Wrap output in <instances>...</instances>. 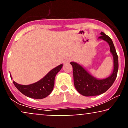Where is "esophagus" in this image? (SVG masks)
<instances>
[{"mask_svg":"<svg viewBox=\"0 0 128 128\" xmlns=\"http://www.w3.org/2000/svg\"><path fill=\"white\" fill-rule=\"evenodd\" d=\"M70 60H70V59H67L66 60V63H69V62H70Z\"/></svg>","mask_w":128,"mask_h":128,"instance_id":"esophagus-1","label":"esophagus"}]
</instances>
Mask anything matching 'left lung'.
Returning a JSON list of instances; mask_svg holds the SVG:
<instances>
[{"label":"left lung","mask_w":128,"mask_h":128,"mask_svg":"<svg viewBox=\"0 0 128 128\" xmlns=\"http://www.w3.org/2000/svg\"><path fill=\"white\" fill-rule=\"evenodd\" d=\"M98 38L107 42L110 46V50L113 56L114 69L112 74L103 80H97L91 75L81 65L75 62H70L73 68L74 86L76 90L82 96L89 97L102 94L109 89L113 85L118 75L119 63L118 56L112 39L103 32Z\"/></svg>","instance_id":"8db88e82"}]
</instances>
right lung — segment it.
Masks as SVG:
<instances>
[{"label": "right lung", "mask_w": 128, "mask_h": 128, "mask_svg": "<svg viewBox=\"0 0 128 128\" xmlns=\"http://www.w3.org/2000/svg\"><path fill=\"white\" fill-rule=\"evenodd\" d=\"M63 64H61L48 72L42 80L37 82L28 86H24L13 81L16 88L26 97L35 99H42L48 96L53 90L54 84V78L59 72ZM12 78V77L10 76Z\"/></svg>", "instance_id": "obj_1"}]
</instances>
